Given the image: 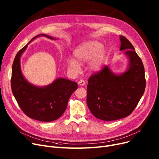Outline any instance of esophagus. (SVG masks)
<instances>
[{"label":"esophagus","mask_w":159,"mask_h":159,"mask_svg":"<svg viewBox=\"0 0 159 159\" xmlns=\"http://www.w3.org/2000/svg\"><path fill=\"white\" fill-rule=\"evenodd\" d=\"M79 85L81 86H84L85 84H86L85 80H80L79 81Z\"/></svg>","instance_id":"34e87169"}]
</instances>
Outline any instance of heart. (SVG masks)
<instances>
[{"instance_id":"1","label":"heart","mask_w":159,"mask_h":159,"mask_svg":"<svg viewBox=\"0 0 159 159\" xmlns=\"http://www.w3.org/2000/svg\"><path fill=\"white\" fill-rule=\"evenodd\" d=\"M101 48V44L95 41L82 45L75 52V61L70 59L67 62L68 70L73 73H77L80 71L79 64H84L91 59L89 64V70L92 71H98L104 59V53Z\"/></svg>"}]
</instances>
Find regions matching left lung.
Masks as SVG:
<instances>
[{
  "label": "left lung",
  "mask_w": 159,
  "mask_h": 159,
  "mask_svg": "<svg viewBox=\"0 0 159 159\" xmlns=\"http://www.w3.org/2000/svg\"><path fill=\"white\" fill-rule=\"evenodd\" d=\"M120 50H126L128 70L120 75L105 66L93 73L87 85V105L95 117L105 121L119 120L129 116L144 93L146 78L141 58L130 42L120 36Z\"/></svg>",
  "instance_id": "1"
}]
</instances>
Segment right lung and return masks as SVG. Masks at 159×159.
Instances as JSON below:
<instances>
[{
	"label": "right lung",
	"mask_w": 159,
	"mask_h": 159,
	"mask_svg": "<svg viewBox=\"0 0 159 159\" xmlns=\"http://www.w3.org/2000/svg\"><path fill=\"white\" fill-rule=\"evenodd\" d=\"M39 36L53 39L47 35L40 34L30 43ZM28 44L19 50L15 57L11 78L12 92L22 111L30 118L41 122H52L59 118L65 111L70 97L78 88L77 83L60 78L43 88L30 84L24 78L20 65V56Z\"/></svg>",
	"instance_id": "1"
}]
</instances>
